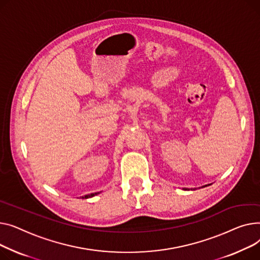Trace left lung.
<instances>
[{"label": "left lung", "mask_w": 260, "mask_h": 260, "mask_svg": "<svg viewBox=\"0 0 260 260\" xmlns=\"http://www.w3.org/2000/svg\"><path fill=\"white\" fill-rule=\"evenodd\" d=\"M185 190H188V189H185Z\"/></svg>", "instance_id": "1"}]
</instances>
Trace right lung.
<instances>
[{
	"instance_id": "obj_1",
	"label": "right lung",
	"mask_w": 260,
	"mask_h": 260,
	"mask_svg": "<svg viewBox=\"0 0 260 260\" xmlns=\"http://www.w3.org/2000/svg\"><path fill=\"white\" fill-rule=\"evenodd\" d=\"M99 194V192H96V193H91V194H88V195H85V196H83L82 198H89V197H93L94 195H98Z\"/></svg>"
}]
</instances>
